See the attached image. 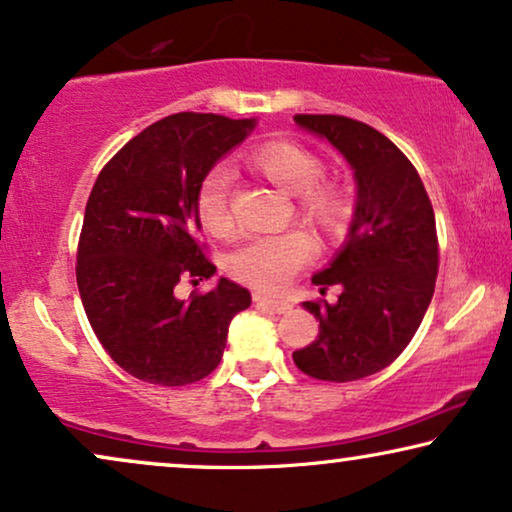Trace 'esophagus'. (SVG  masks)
<instances>
[{
  "label": "esophagus",
  "mask_w": 512,
  "mask_h": 512,
  "mask_svg": "<svg viewBox=\"0 0 512 512\" xmlns=\"http://www.w3.org/2000/svg\"><path fill=\"white\" fill-rule=\"evenodd\" d=\"M254 301L258 305H263V308L272 310V313H277V315L287 313V310L291 308V305L287 301H282V298H272V296H263V294H254Z\"/></svg>",
  "instance_id": "esophagus-1"
}]
</instances>
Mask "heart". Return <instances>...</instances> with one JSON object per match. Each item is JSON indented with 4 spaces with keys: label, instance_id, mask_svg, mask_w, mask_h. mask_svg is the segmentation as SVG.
Segmentation results:
<instances>
[{
    "label": "heart",
    "instance_id": "heart-1",
    "mask_svg": "<svg viewBox=\"0 0 512 512\" xmlns=\"http://www.w3.org/2000/svg\"><path fill=\"white\" fill-rule=\"evenodd\" d=\"M254 167L289 195H296V209L305 221L327 235H341L348 228L350 199L334 183H324V162L315 152L289 141H270L254 152ZM197 221L209 235L225 237L235 228L232 218V171L216 164L204 174L195 195ZM315 256V244L301 228L275 235H249L228 254V272L237 282L254 289H280Z\"/></svg>",
    "mask_w": 512,
    "mask_h": 512
}]
</instances>
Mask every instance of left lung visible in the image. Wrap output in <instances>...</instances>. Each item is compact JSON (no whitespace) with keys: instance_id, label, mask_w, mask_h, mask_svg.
<instances>
[{"instance_id":"8db88e82","label":"left lung","mask_w":512,"mask_h":512,"mask_svg":"<svg viewBox=\"0 0 512 512\" xmlns=\"http://www.w3.org/2000/svg\"><path fill=\"white\" fill-rule=\"evenodd\" d=\"M296 124L334 145L355 171L357 204L348 240L313 284L336 303L305 301L320 336L294 362L317 381H357L386 369L414 338L435 291L433 204L414 164L374 126L341 115H296Z\"/></svg>"}]
</instances>
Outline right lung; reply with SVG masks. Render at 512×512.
I'll use <instances>...</instances> for the list:
<instances>
[{
	"mask_svg": "<svg viewBox=\"0 0 512 512\" xmlns=\"http://www.w3.org/2000/svg\"><path fill=\"white\" fill-rule=\"evenodd\" d=\"M256 119L178 112L150 124L105 164L86 202L77 287L91 329L126 374L155 386L202 381L221 362L230 320L251 294L221 277L176 298L178 282L209 280L195 195L207 171Z\"/></svg>",
	"mask_w": 512,
	"mask_h": 512,
	"instance_id": "1",
	"label": "right lung"
}]
</instances>
